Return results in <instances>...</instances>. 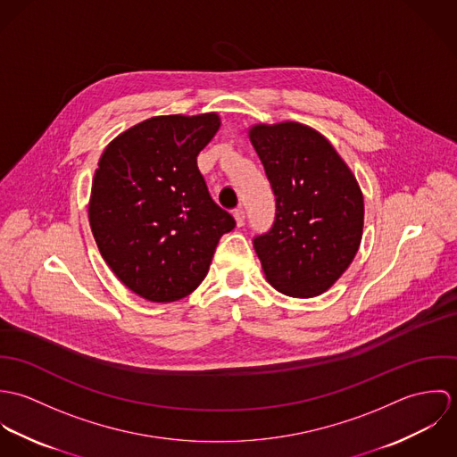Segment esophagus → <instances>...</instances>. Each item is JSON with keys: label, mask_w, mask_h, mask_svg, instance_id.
Listing matches in <instances>:
<instances>
[{"label": "esophagus", "mask_w": 457, "mask_h": 457, "mask_svg": "<svg viewBox=\"0 0 457 457\" xmlns=\"http://www.w3.org/2000/svg\"><path fill=\"white\" fill-rule=\"evenodd\" d=\"M234 218H236L237 227H243V225H245V209H243V207L234 209Z\"/></svg>", "instance_id": "obj_1"}]
</instances>
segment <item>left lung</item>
<instances>
[{"label": "left lung", "mask_w": 457, "mask_h": 457, "mask_svg": "<svg viewBox=\"0 0 457 457\" xmlns=\"http://www.w3.org/2000/svg\"><path fill=\"white\" fill-rule=\"evenodd\" d=\"M248 133L276 196L270 230L253 239L263 274L285 295H320L359 250V183L326 137L306 125H255Z\"/></svg>", "instance_id": "obj_1"}]
</instances>
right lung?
I'll list each match as a JSON object with an SVG mask.
<instances>
[{
	"label": "right lung",
	"instance_id": "right-lung-1",
	"mask_svg": "<svg viewBox=\"0 0 457 457\" xmlns=\"http://www.w3.org/2000/svg\"><path fill=\"white\" fill-rule=\"evenodd\" d=\"M220 125L216 112L154 116L118 135L100 156L87 209L91 232L120 281L147 301L190 295L220 237L236 227L196 167Z\"/></svg>",
	"mask_w": 457,
	"mask_h": 457
}]
</instances>
